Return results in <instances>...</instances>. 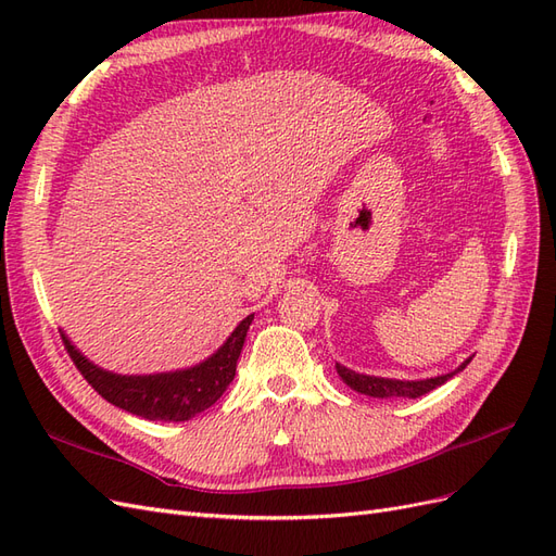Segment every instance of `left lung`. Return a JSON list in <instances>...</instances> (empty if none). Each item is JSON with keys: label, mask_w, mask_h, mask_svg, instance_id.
Listing matches in <instances>:
<instances>
[{"label": "left lung", "mask_w": 556, "mask_h": 556, "mask_svg": "<svg viewBox=\"0 0 556 556\" xmlns=\"http://www.w3.org/2000/svg\"><path fill=\"white\" fill-rule=\"evenodd\" d=\"M468 357L459 368H454V371L445 374V376H435V378H427V380H394V378H378V376H364V374H355L350 371V368L336 364V371H339L341 380L352 387V390L366 394V396H374V399H394V396H403V399H417L422 394H429L435 387H441L443 382H447L452 376H457L459 371L470 364Z\"/></svg>", "instance_id": "1"}]
</instances>
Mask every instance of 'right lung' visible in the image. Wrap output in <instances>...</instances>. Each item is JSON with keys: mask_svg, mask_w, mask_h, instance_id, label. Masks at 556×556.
Here are the masks:
<instances>
[{"mask_svg": "<svg viewBox=\"0 0 556 556\" xmlns=\"http://www.w3.org/2000/svg\"><path fill=\"white\" fill-rule=\"evenodd\" d=\"M252 317L255 315L241 319V325L231 331L229 339L208 359L182 368V371L153 376L111 374L83 357L72 341L66 339V333H60L80 376L113 406L146 419H157V422H185V419H192L194 415L211 408L237 376V362L241 357Z\"/></svg>", "mask_w": 556, "mask_h": 556, "instance_id": "obj_1", "label": "right lung"}]
</instances>
